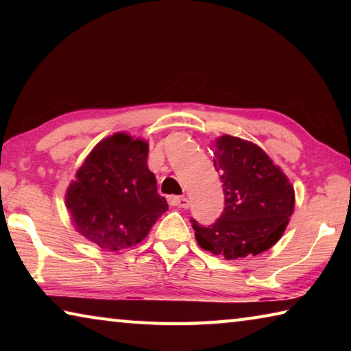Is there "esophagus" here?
<instances>
[{
    "label": "esophagus",
    "mask_w": 351,
    "mask_h": 351,
    "mask_svg": "<svg viewBox=\"0 0 351 351\" xmlns=\"http://www.w3.org/2000/svg\"><path fill=\"white\" fill-rule=\"evenodd\" d=\"M170 204L180 207V209H187L190 206V201L186 197H170Z\"/></svg>",
    "instance_id": "34e87169"
}]
</instances>
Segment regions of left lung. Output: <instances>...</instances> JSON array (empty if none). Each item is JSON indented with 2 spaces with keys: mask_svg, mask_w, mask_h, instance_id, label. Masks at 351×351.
<instances>
[{
  "mask_svg": "<svg viewBox=\"0 0 351 351\" xmlns=\"http://www.w3.org/2000/svg\"><path fill=\"white\" fill-rule=\"evenodd\" d=\"M213 164L223 182L224 210L217 223L192 219L198 245L226 260L268 251L294 212V187L263 148L223 134L213 141Z\"/></svg>",
  "mask_w": 351,
  "mask_h": 351,
  "instance_id": "left-lung-1",
  "label": "left lung"
}]
</instances>
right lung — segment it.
<instances>
[{
	"label": "right lung",
	"mask_w": 351,
	"mask_h": 351,
	"mask_svg": "<svg viewBox=\"0 0 351 351\" xmlns=\"http://www.w3.org/2000/svg\"><path fill=\"white\" fill-rule=\"evenodd\" d=\"M148 142L114 133L88 154L64 195L77 232L104 251L132 247L169 209L147 167Z\"/></svg>",
	"instance_id": "1"
}]
</instances>
